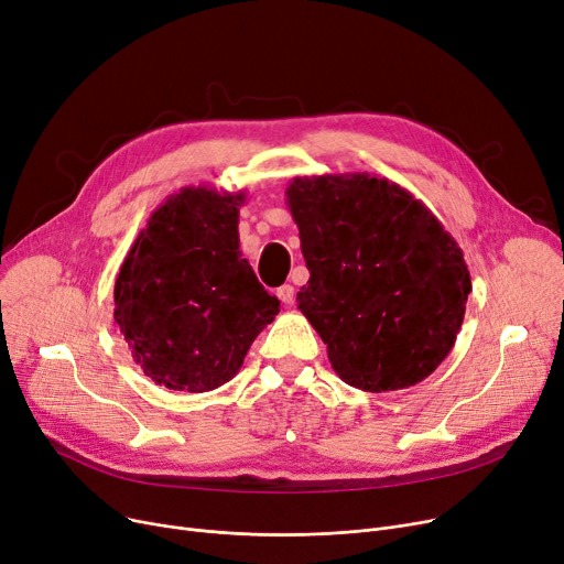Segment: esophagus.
Instances as JSON below:
<instances>
[{
    "label": "esophagus",
    "instance_id": "1",
    "mask_svg": "<svg viewBox=\"0 0 564 564\" xmlns=\"http://www.w3.org/2000/svg\"><path fill=\"white\" fill-rule=\"evenodd\" d=\"M276 297L288 306V304H292L294 302V288L290 285V283H285V285H281L279 290H276Z\"/></svg>",
    "mask_w": 564,
    "mask_h": 564
}]
</instances>
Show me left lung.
Masks as SVG:
<instances>
[{
	"mask_svg": "<svg viewBox=\"0 0 564 564\" xmlns=\"http://www.w3.org/2000/svg\"><path fill=\"white\" fill-rule=\"evenodd\" d=\"M285 196L311 272L297 304L336 375L370 393L416 387L464 322L470 274L455 237L370 173L294 177Z\"/></svg>",
	"mask_w": 564,
	"mask_h": 564,
	"instance_id": "8db88e82",
	"label": "left lung"
}]
</instances>
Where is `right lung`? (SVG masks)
Returning <instances> with one entry per match:
<instances>
[{"instance_id":"add662e5","label":"right lung","mask_w":564,"mask_h":564,"mask_svg":"<svg viewBox=\"0 0 564 564\" xmlns=\"http://www.w3.org/2000/svg\"><path fill=\"white\" fill-rule=\"evenodd\" d=\"M245 192L198 185L148 219L113 285V319L143 375L171 391L205 393L240 372L281 302L240 251Z\"/></svg>"}]
</instances>
